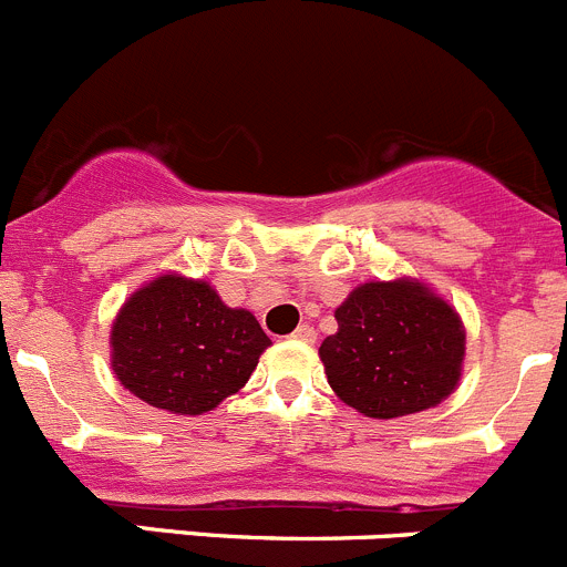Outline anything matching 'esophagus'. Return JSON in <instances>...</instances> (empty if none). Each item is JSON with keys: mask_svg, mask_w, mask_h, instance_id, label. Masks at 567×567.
Listing matches in <instances>:
<instances>
[{"mask_svg": "<svg viewBox=\"0 0 567 567\" xmlns=\"http://www.w3.org/2000/svg\"><path fill=\"white\" fill-rule=\"evenodd\" d=\"M293 339L302 341V344H313V341H316V330L310 328V324H299V328L293 330Z\"/></svg>", "mask_w": 567, "mask_h": 567, "instance_id": "obj_1", "label": "esophagus"}]
</instances>
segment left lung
Returning <instances> with one entry per match:
<instances>
[{
    "mask_svg": "<svg viewBox=\"0 0 567 567\" xmlns=\"http://www.w3.org/2000/svg\"><path fill=\"white\" fill-rule=\"evenodd\" d=\"M321 341L328 384L367 417L415 415L455 392L466 359L461 313L421 279L364 282L336 308Z\"/></svg>",
    "mask_w": 567,
    "mask_h": 567,
    "instance_id": "8db88e82",
    "label": "left lung"
}]
</instances>
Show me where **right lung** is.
Returning a JSON list of instances; mask_svg holds the SVG:
<instances>
[{
    "mask_svg": "<svg viewBox=\"0 0 567 567\" xmlns=\"http://www.w3.org/2000/svg\"><path fill=\"white\" fill-rule=\"evenodd\" d=\"M271 347L251 310L228 308L203 279H150L110 330L115 379L157 410L203 415L239 392Z\"/></svg>",
    "mask_w": 567,
    "mask_h": 567,
    "instance_id": "right-lung-1",
    "label": "right lung"
}]
</instances>
